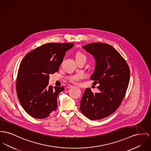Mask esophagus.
<instances>
[{"mask_svg": "<svg viewBox=\"0 0 151 151\" xmlns=\"http://www.w3.org/2000/svg\"><path fill=\"white\" fill-rule=\"evenodd\" d=\"M67 87H68V88H71L74 87V86H73V85H68L67 86Z\"/></svg>", "mask_w": 151, "mask_h": 151, "instance_id": "esophagus-1", "label": "esophagus"}]
</instances>
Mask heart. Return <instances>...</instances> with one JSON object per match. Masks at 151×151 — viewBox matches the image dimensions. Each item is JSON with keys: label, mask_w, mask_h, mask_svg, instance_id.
<instances>
[{"label": "heart", "mask_w": 151, "mask_h": 151, "mask_svg": "<svg viewBox=\"0 0 151 151\" xmlns=\"http://www.w3.org/2000/svg\"><path fill=\"white\" fill-rule=\"evenodd\" d=\"M86 58V57L85 55H83L82 53L81 52H77V54H76V58ZM81 78L80 75H75V76H73L72 77H70L69 78V80L71 82H76V81L78 80Z\"/></svg>", "instance_id": "obj_1"}]
</instances>
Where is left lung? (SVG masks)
<instances>
[{
  "label": "left lung",
  "mask_w": 151,
  "mask_h": 151,
  "mask_svg": "<svg viewBox=\"0 0 151 151\" xmlns=\"http://www.w3.org/2000/svg\"><path fill=\"white\" fill-rule=\"evenodd\" d=\"M82 48L96 61L91 76L93 84H99L100 92L93 93L86 88L81 100L80 110L92 120L110 116L120 105L127 90L130 70L125 60L113 47L102 43H91Z\"/></svg>",
  "instance_id": "left-lung-1"
}]
</instances>
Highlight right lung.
<instances>
[{
  "instance_id": "add662e5",
  "label": "right lung",
  "mask_w": 151,
  "mask_h": 151,
  "mask_svg": "<svg viewBox=\"0 0 151 151\" xmlns=\"http://www.w3.org/2000/svg\"><path fill=\"white\" fill-rule=\"evenodd\" d=\"M74 43H49L27 54L20 63L17 93L20 104L29 115L43 119L57 108V96L64 87L49 86V74L57 72L65 53Z\"/></svg>"
}]
</instances>
